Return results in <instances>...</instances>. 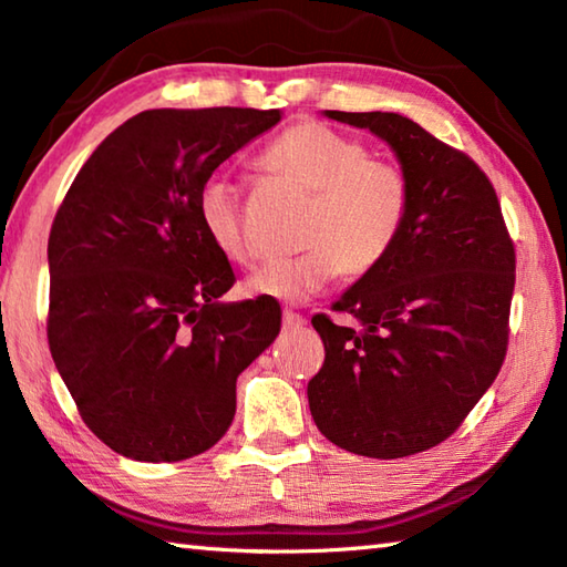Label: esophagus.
Masks as SVG:
<instances>
[{
  "instance_id": "1",
  "label": "esophagus",
  "mask_w": 567,
  "mask_h": 567,
  "mask_svg": "<svg viewBox=\"0 0 567 567\" xmlns=\"http://www.w3.org/2000/svg\"><path fill=\"white\" fill-rule=\"evenodd\" d=\"M305 324H307V320L302 318L300 312H292V310L282 312V328L285 330H302Z\"/></svg>"
}]
</instances>
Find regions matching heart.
<instances>
[{
  "mask_svg": "<svg viewBox=\"0 0 567 567\" xmlns=\"http://www.w3.org/2000/svg\"><path fill=\"white\" fill-rule=\"evenodd\" d=\"M255 169L307 199L300 245L292 260L272 262L247 280V290L280 302H305L340 272L375 270L405 229L412 205L408 172L398 162L372 157L362 140L322 122H300L275 137ZM197 213L205 233L227 260L255 262L239 217L237 189L209 179L199 189Z\"/></svg>",
  "mask_w": 567,
  "mask_h": 567,
  "instance_id": "1",
  "label": "heart"
}]
</instances>
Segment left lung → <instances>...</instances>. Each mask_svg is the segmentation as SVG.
I'll return each instance as SVG.
<instances>
[{
    "label": "left lung",
    "instance_id": "left-lung-1",
    "mask_svg": "<svg viewBox=\"0 0 567 567\" xmlns=\"http://www.w3.org/2000/svg\"><path fill=\"white\" fill-rule=\"evenodd\" d=\"M324 117L385 140L408 172L412 205L385 262L332 305L359 324L312 318L324 362L307 400L330 443L408 457L453 435L501 372L515 247L491 179L465 152L395 112Z\"/></svg>",
    "mask_w": 567,
    "mask_h": 567
}]
</instances>
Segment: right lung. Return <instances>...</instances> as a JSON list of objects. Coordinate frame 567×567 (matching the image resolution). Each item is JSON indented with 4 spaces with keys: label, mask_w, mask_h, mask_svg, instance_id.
Returning <instances> with one entry per match:
<instances>
[{
    "label": "right lung",
    "mask_w": 567,
    "mask_h": 567,
    "mask_svg": "<svg viewBox=\"0 0 567 567\" xmlns=\"http://www.w3.org/2000/svg\"><path fill=\"white\" fill-rule=\"evenodd\" d=\"M280 120L249 107L134 114L56 209L47 340L84 425L114 453H205L233 425L237 375L280 334L270 297L223 302L235 272L197 213L213 172Z\"/></svg>",
    "instance_id": "add662e5"
}]
</instances>
